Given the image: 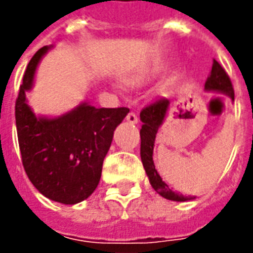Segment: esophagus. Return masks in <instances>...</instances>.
Masks as SVG:
<instances>
[{
    "label": "esophagus",
    "mask_w": 253,
    "mask_h": 253,
    "mask_svg": "<svg viewBox=\"0 0 253 253\" xmlns=\"http://www.w3.org/2000/svg\"><path fill=\"white\" fill-rule=\"evenodd\" d=\"M126 121L128 123H131V125H137L138 123V116L134 114V112H128L126 116Z\"/></svg>",
    "instance_id": "esophagus-1"
}]
</instances>
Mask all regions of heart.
I'll use <instances>...</instances> for the list:
<instances>
[{
    "label": "heart",
    "mask_w": 253,
    "mask_h": 253,
    "mask_svg": "<svg viewBox=\"0 0 253 253\" xmlns=\"http://www.w3.org/2000/svg\"><path fill=\"white\" fill-rule=\"evenodd\" d=\"M163 70H164V63L163 62L145 63L142 66L137 67L130 74H127L125 77V83L130 86H142L145 84L154 80Z\"/></svg>",
    "instance_id": "1"
}]
</instances>
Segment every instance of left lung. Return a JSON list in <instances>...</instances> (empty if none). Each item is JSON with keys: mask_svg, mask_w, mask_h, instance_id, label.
Returning <instances> with one entry per match:
<instances>
[{"mask_svg": "<svg viewBox=\"0 0 253 253\" xmlns=\"http://www.w3.org/2000/svg\"><path fill=\"white\" fill-rule=\"evenodd\" d=\"M205 90L223 93L229 96L232 100H234V90L232 83H230L226 72L223 70L217 61L212 62L210 77L207 78L206 84H205ZM169 107V100L160 99L141 111V115H139L141 122H142V128L139 131V135H141V160H142L143 168H145V172L148 175L149 181L157 194H160L165 199H169V201L186 202L194 199L195 196H184L170 190L168 184L163 181L161 176L159 175L153 161L156 135H157L159 128L163 126L165 118L168 115Z\"/></svg>", "mask_w": 253, "mask_h": 253, "instance_id": "1", "label": "left lung"}]
</instances>
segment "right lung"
Listing matches in <instances>:
<instances>
[{"label": "right lung", "instance_id": "right-lung-1", "mask_svg": "<svg viewBox=\"0 0 253 253\" xmlns=\"http://www.w3.org/2000/svg\"><path fill=\"white\" fill-rule=\"evenodd\" d=\"M54 46L42 47L24 73L16 100V127L25 173L42 195L63 205L85 201L96 190L115 128L128 108H96L88 101L59 116L36 115L25 93Z\"/></svg>", "mask_w": 253, "mask_h": 253}]
</instances>
